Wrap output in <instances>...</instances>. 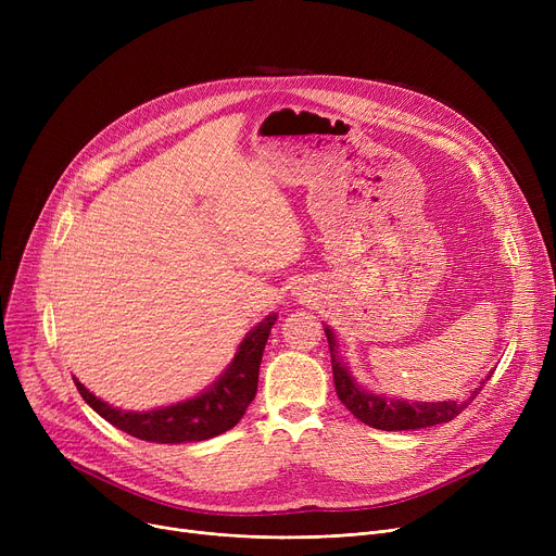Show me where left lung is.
Masks as SVG:
<instances>
[{
	"instance_id": "1",
	"label": "left lung",
	"mask_w": 556,
	"mask_h": 556,
	"mask_svg": "<svg viewBox=\"0 0 556 556\" xmlns=\"http://www.w3.org/2000/svg\"><path fill=\"white\" fill-rule=\"evenodd\" d=\"M325 333L329 340V352H331V365H333V383L338 399L344 403V407L363 424L378 428V430H419L437 424H448L455 419L466 405L480 394L484 388V381L466 396L464 401H401L386 394H371L363 386L354 381L352 371H349L346 363L338 358V342L336 333L325 325ZM489 378V376H486Z\"/></svg>"
}]
</instances>
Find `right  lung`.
I'll use <instances>...</instances> for the list:
<instances>
[{"label":"right lung","instance_id":"1","mask_svg":"<svg viewBox=\"0 0 556 556\" xmlns=\"http://www.w3.org/2000/svg\"><path fill=\"white\" fill-rule=\"evenodd\" d=\"M275 323L277 313H270L243 338L237 356H233L229 367L216 378L214 386H210L193 399L157 407V410H122V407H112L110 403L97 399L78 378H74V383L85 403L97 415H101L119 430L137 437V440L155 444H187L212 440V437L237 426L245 415L248 405L252 403L258 383L261 356Z\"/></svg>","mask_w":556,"mask_h":556}]
</instances>
